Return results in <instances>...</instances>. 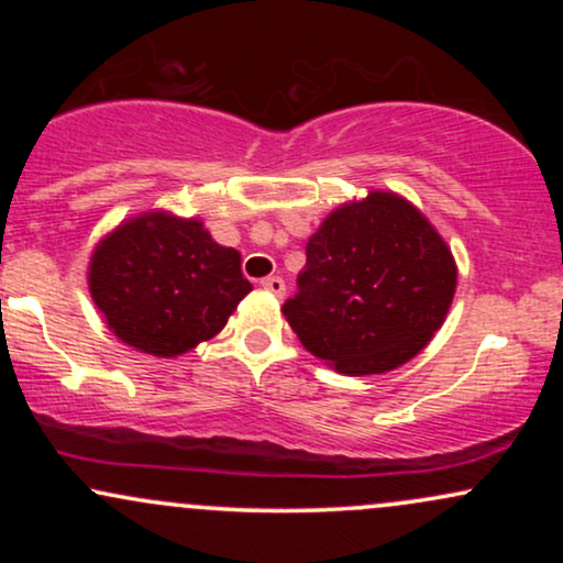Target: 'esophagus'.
<instances>
[{"instance_id":"esophagus-1","label":"esophagus","mask_w":563,"mask_h":563,"mask_svg":"<svg viewBox=\"0 0 563 563\" xmlns=\"http://www.w3.org/2000/svg\"><path fill=\"white\" fill-rule=\"evenodd\" d=\"M262 288L269 290V294H275V296H286V280H283V277H277V275L264 277Z\"/></svg>"}]
</instances>
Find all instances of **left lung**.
<instances>
[{"label":"left lung","mask_w":563,"mask_h":563,"mask_svg":"<svg viewBox=\"0 0 563 563\" xmlns=\"http://www.w3.org/2000/svg\"><path fill=\"white\" fill-rule=\"evenodd\" d=\"M457 267L410 200L373 190L339 206L307 243L288 325L307 352L344 376L405 365L442 328Z\"/></svg>","instance_id":"left-lung-1"}]
</instances>
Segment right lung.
Wrapping results in <instances>:
<instances>
[{
    "instance_id": "obj_1",
    "label": "right lung",
    "mask_w": 563,
    "mask_h": 563,
    "mask_svg": "<svg viewBox=\"0 0 563 563\" xmlns=\"http://www.w3.org/2000/svg\"><path fill=\"white\" fill-rule=\"evenodd\" d=\"M87 280L108 328L156 357L214 339L251 290L235 249L219 245L198 219L169 211L126 219L102 238Z\"/></svg>"
}]
</instances>
